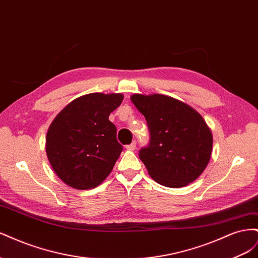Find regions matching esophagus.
I'll return each mask as SVG.
<instances>
[{
    "label": "esophagus",
    "instance_id": "34e87169",
    "mask_svg": "<svg viewBox=\"0 0 258 258\" xmlns=\"http://www.w3.org/2000/svg\"><path fill=\"white\" fill-rule=\"evenodd\" d=\"M136 147H137V142H136V141H134L131 144H129V145L126 146V148H127L128 151H135Z\"/></svg>",
    "mask_w": 258,
    "mask_h": 258
}]
</instances>
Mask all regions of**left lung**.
I'll return each instance as SVG.
<instances>
[{"label":"left lung","mask_w":258,"mask_h":258,"mask_svg":"<svg viewBox=\"0 0 258 258\" xmlns=\"http://www.w3.org/2000/svg\"><path fill=\"white\" fill-rule=\"evenodd\" d=\"M130 99L150 130V144L139 153L150 176L171 188L198 178L213 146L212 132L202 116L182 101L159 93H135Z\"/></svg>","instance_id":"8db88e82"}]
</instances>
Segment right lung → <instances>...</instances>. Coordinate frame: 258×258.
I'll return each instance as SVG.
<instances>
[{
	"label": "right lung",
	"instance_id": "obj_1",
	"mask_svg": "<svg viewBox=\"0 0 258 258\" xmlns=\"http://www.w3.org/2000/svg\"><path fill=\"white\" fill-rule=\"evenodd\" d=\"M122 99L121 93H88L54 117L46 136V154L54 173L68 186L95 188L112 172L122 146L108 116Z\"/></svg>",
	"mask_w": 258,
	"mask_h": 258
}]
</instances>
